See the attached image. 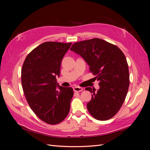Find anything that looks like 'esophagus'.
Here are the masks:
<instances>
[{
  "instance_id": "34e87169",
  "label": "esophagus",
  "mask_w": 150,
  "mask_h": 150,
  "mask_svg": "<svg viewBox=\"0 0 150 150\" xmlns=\"http://www.w3.org/2000/svg\"><path fill=\"white\" fill-rule=\"evenodd\" d=\"M73 90H74V91H75V92L79 93V92L82 91L83 90V89L82 88L79 87V86H76V87L73 88Z\"/></svg>"
}]
</instances>
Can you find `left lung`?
<instances>
[{"mask_svg": "<svg viewBox=\"0 0 150 150\" xmlns=\"http://www.w3.org/2000/svg\"><path fill=\"white\" fill-rule=\"evenodd\" d=\"M71 51L82 57L98 81L99 89L86 88L92 93L88 110L95 119L110 120L120 110L128 93V62L121 50L114 44L94 38L73 44Z\"/></svg>", "mask_w": 150, "mask_h": 150, "instance_id": "8db88e82", "label": "left lung"}]
</instances>
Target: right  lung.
Segmentation results:
<instances>
[{"mask_svg":"<svg viewBox=\"0 0 150 150\" xmlns=\"http://www.w3.org/2000/svg\"><path fill=\"white\" fill-rule=\"evenodd\" d=\"M72 43L46 42L34 49L21 71L22 89L31 110L49 125L64 120L70 110L73 89L57 83L62 58Z\"/></svg>","mask_w":150,"mask_h":150,"instance_id":"add662e5","label":"right lung"}]
</instances>
